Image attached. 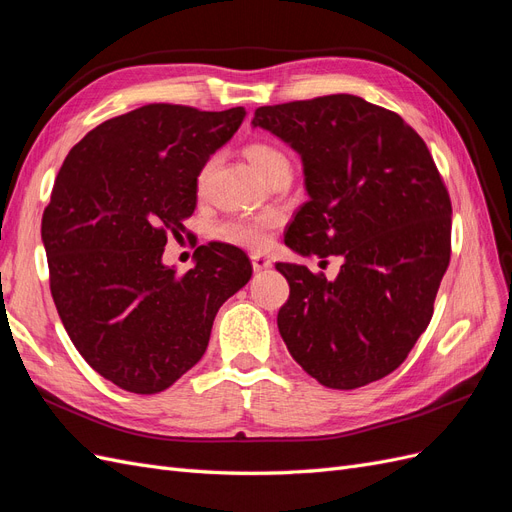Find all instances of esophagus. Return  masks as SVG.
Here are the masks:
<instances>
[{
  "label": "esophagus",
  "mask_w": 512,
  "mask_h": 512,
  "mask_svg": "<svg viewBox=\"0 0 512 512\" xmlns=\"http://www.w3.org/2000/svg\"><path fill=\"white\" fill-rule=\"evenodd\" d=\"M271 260L267 258V256H262V254H252V267H254V271H264V269H269L271 267Z\"/></svg>",
  "instance_id": "obj_1"
}]
</instances>
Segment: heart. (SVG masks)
Segmentation results:
<instances>
[{
  "mask_svg": "<svg viewBox=\"0 0 512 512\" xmlns=\"http://www.w3.org/2000/svg\"><path fill=\"white\" fill-rule=\"evenodd\" d=\"M245 158H248L250 165L262 175L264 180H271L273 175L281 169H290L288 156L281 152L279 148L267 144V142H254L248 144L243 150ZM207 169L201 173L199 186L205 182ZM277 224V214L275 211H264V214H254V216H235L222 220L214 228V237L220 239L222 243L228 245H237V248L245 250H264L271 241V228Z\"/></svg>",
  "mask_w": 512,
  "mask_h": 512,
  "instance_id": "heart-1",
  "label": "heart"
}]
</instances>
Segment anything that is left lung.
<instances>
[{"label":"left lung","instance_id":"left-lung-1","mask_svg":"<svg viewBox=\"0 0 512 512\" xmlns=\"http://www.w3.org/2000/svg\"><path fill=\"white\" fill-rule=\"evenodd\" d=\"M260 127L303 161L309 201L288 226L301 256H341L328 281L277 262L290 298L279 334L305 373L356 390L396 370L432 320L451 256V201L404 120L356 95L264 105Z\"/></svg>","mask_w":512,"mask_h":512}]
</instances>
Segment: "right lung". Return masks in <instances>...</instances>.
<instances>
[{"instance_id": "1", "label": "right lung", "mask_w": 512, "mask_h": 512, "mask_svg": "<svg viewBox=\"0 0 512 512\" xmlns=\"http://www.w3.org/2000/svg\"><path fill=\"white\" fill-rule=\"evenodd\" d=\"M243 108L150 103L101 122L67 154L42 216L50 292L80 356L133 394L167 390L207 349L214 317L248 284L235 245L197 248L178 275L163 264L197 207V178Z\"/></svg>"}]
</instances>
